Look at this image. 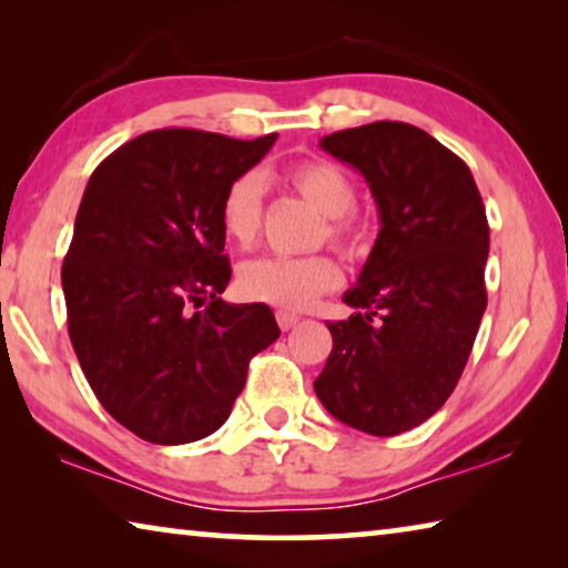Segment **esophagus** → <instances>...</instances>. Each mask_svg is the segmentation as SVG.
<instances>
[{"label": "esophagus", "instance_id": "34e87169", "mask_svg": "<svg viewBox=\"0 0 568 568\" xmlns=\"http://www.w3.org/2000/svg\"><path fill=\"white\" fill-rule=\"evenodd\" d=\"M275 318H277V325H281V331H291V328H295L297 321H301V315L291 313V311H277Z\"/></svg>", "mask_w": 568, "mask_h": 568}]
</instances>
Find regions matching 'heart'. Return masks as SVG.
<instances>
[{
    "label": "heart",
    "mask_w": 568,
    "mask_h": 568,
    "mask_svg": "<svg viewBox=\"0 0 568 568\" xmlns=\"http://www.w3.org/2000/svg\"><path fill=\"white\" fill-rule=\"evenodd\" d=\"M285 180L325 215L321 237H328L345 255L363 257L373 245L371 223L353 210L355 182L348 172L328 160H303L287 168ZM265 185L261 172L247 170L230 180L220 200V227L237 247H253L263 227ZM343 283L341 265L331 255L303 257L267 255L240 265L237 291L247 301L265 303L281 311H303L321 295Z\"/></svg>",
    "instance_id": "1"
}]
</instances>
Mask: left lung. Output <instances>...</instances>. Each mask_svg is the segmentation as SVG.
<instances>
[{
	"instance_id": "obj_1",
	"label": "left lung",
	"mask_w": 568,
	"mask_h": 568,
	"mask_svg": "<svg viewBox=\"0 0 568 568\" xmlns=\"http://www.w3.org/2000/svg\"><path fill=\"white\" fill-rule=\"evenodd\" d=\"M321 148L368 182L381 230L348 321L313 388L333 418L371 436L428 420L454 393L486 311L488 220L474 175L406 122L333 132Z\"/></svg>"
}]
</instances>
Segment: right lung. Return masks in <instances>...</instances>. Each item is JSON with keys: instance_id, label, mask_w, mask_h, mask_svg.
Returning a JSON list of instances; mask_svg holds the SVG:
<instances>
[{"instance_id": "right-lung-1", "label": "right lung", "mask_w": 568, "mask_h": 568, "mask_svg": "<svg viewBox=\"0 0 568 568\" xmlns=\"http://www.w3.org/2000/svg\"><path fill=\"white\" fill-rule=\"evenodd\" d=\"M275 138L152 130L84 187L62 265L67 328L104 410L150 444L215 434L250 358L281 335L267 305L220 297L233 273L220 200Z\"/></svg>"}]
</instances>
